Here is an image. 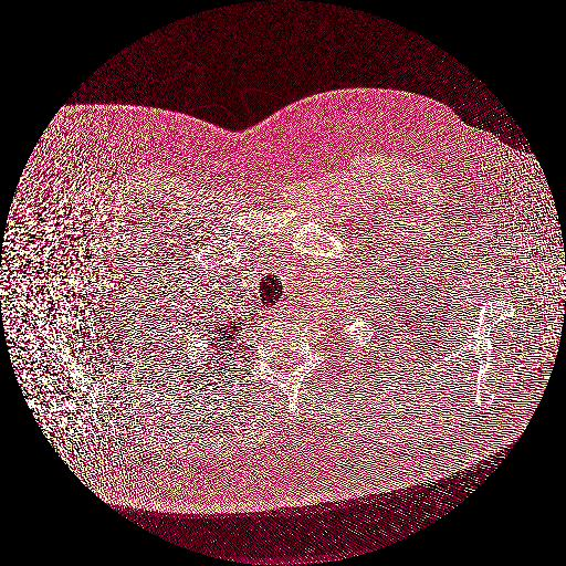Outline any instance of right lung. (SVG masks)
Instances as JSON below:
<instances>
[{"mask_svg":"<svg viewBox=\"0 0 566 566\" xmlns=\"http://www.w3.org/2000/svg\"><path fill=\"white\" fill-rule=\"evenodd\" d=\"M237 327L239 324H228V326L220 327V329H216V338H211V340H216V348L218 350H228V340H234V332H237Z\"/></svg>","mask_w":566,"mask_h":566,"instance_id":"add662e5","label":"right lung"}]
</instances>
